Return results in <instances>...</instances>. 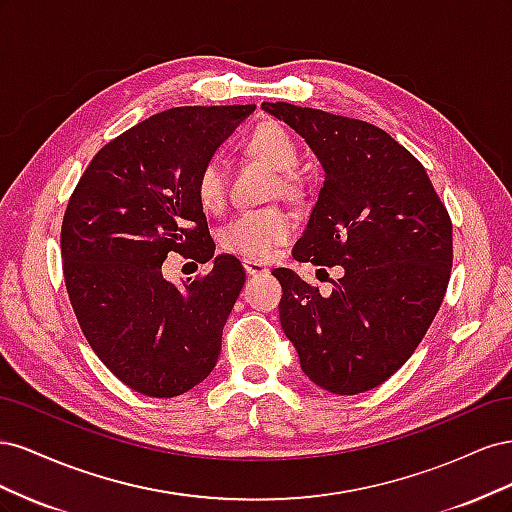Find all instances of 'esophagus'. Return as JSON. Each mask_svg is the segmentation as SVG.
Returning <instances> with one entry per match:
<instances>
[{"label":"esophagus","mask_w":512,"mask_h":512,"mask_svg":"<svg viewBox=\"0 0 512 512\" xmlns=\"http://www.w3.org/2000/svg\"><path fill=\"white\" fill-rule=\"evenodd\" d=\"M243 269L250 273V275H262V273H269V267L265 265V262L260 260H243Z\"/></svg>","instance_id":"1"}]
</instances>
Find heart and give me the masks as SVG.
Wrapping results in <instances>:
<instances>
[{"instance_id": "b5f03b06", "label": "heart", "mask_w": 512, "mask_h": 512, "mask_svg": "<svg viewBox=\"0 0 512 512\" xmlns=\"http://www.w3.org/2000/svg\"><path fill=\"white\" fill-rule=\"evenodd\" d=\"M245 149L252 156L269 162L280 170L277 190L284 196L301 194V177L294 166L299 164V145L294 138L277 123H260V126L247 136ZM194 192L198 203L205 209H218L226 196V164L220 156H209L198 166L194 175ZM294 232V222L280 207L247 209L232 215L220 228L222 250L247 258L265 260L273 254L277 245L286 243Z\"/></svg>"}]
</instances>
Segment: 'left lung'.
Returning a JSON list of instances; mask_svg holds the SVG:
<instances>
[{
    "label": "left lung",
    "instance_id": "1",
    "mask_svg": "<svg viewBox=\"0 0 512 512\" xmlns=\"http://www.w3.org/2000/svg\"><path fill=\"white\" fill-rule=\"evenodd\" d=\"M262 108L297 130L327 173L294 260L344 267L324 297L275 269L282 329L320 389L371 391L410 359L444 301L451 215L423 164L384 130L286 102Z\"/></svg>",
    "mask_w": 512,
    "mask_h": 512
}]
</instances>
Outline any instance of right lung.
<instances>
[{
  "label": "right lung",
  "mask_w": 512,
  "mask_h": 512,
  "mask_svg": "<svg viewBox=\"0 0 512 512\" xmlns=\"http://www.w3.org/2000/svg\"><path fill=\"white\" fill-rule=\"evenodd\" d=\"M254 104L177 106L106 143L85 168L61 222L66 290L89 346L132 391L177 397L218 363L226 318L245 284L215 252L194 175ZM168 253L214 260L181 289Z\"/></svg>",
  "instance_id": "right-lung-1"
}]
</instances>
